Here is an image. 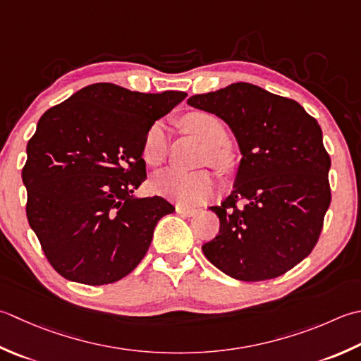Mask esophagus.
Here are the masks:
<instances>
[{"mask_svg": "<svg viewBox=\"0 0 361 361\" xmlns=\"http://www.w3.org/2000/svg\"><path fill=\"white\" fill-rule=\"evenodd\" d=\"M175 209H176V213L181 214V216H186V217H190V216H195L197 214V209L195 208H188V207H183V204H176Z\"/></svg>", "mask_w": 361, "mask_h": 361, "instance_id": "esophagus-1", "label": "esophagus"}]
</instances>
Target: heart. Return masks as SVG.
<instances>
[{"instance_id":"1","label":"heart","mask_w":361,"mask_h":361,"mask_svg":"<svg viewBox=\"0 0 361 361\" xmlns=\"http://www.w3.org/2000/svg\"><path fill=\"white\" fill-rule=\"evenodd\" d=\"M183 128L199 137L208 147L207 159L211 166L227 169L230 166L228 153L221 145L227 140V133L221 120L208 112H190L181 120ZM167 136L162 123L152 125L144 136L142 158L150 166H159L166 158ZM154 192L164 195L185 207H194L207 202L214 194L216 185L207 172L186 173L176 169H166L154 175L152 181Z\"/></svg>"}]
</instances>
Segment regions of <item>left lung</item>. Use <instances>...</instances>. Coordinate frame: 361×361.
Instances as JSON below:
<instances>
[{
	"label": "left lung",
	"mask_w": 361,
	"mask_h": 361,
	"mask_svg": "<svg viewBox=\"0 0 361 361\" xmlns=\"http://www.w3.org/2000/svg\"><path fill=\"white\" fill-rule=\"evenodd\" d=\"M222 118L241 159L231 194L211 207L219 235L202 250L219 271L244 281L275 279L310 255L330 204V157L302 106L250 82L188 98Z\"/></svg>",
	"instance_id": "obj_1"
}]
</instances>
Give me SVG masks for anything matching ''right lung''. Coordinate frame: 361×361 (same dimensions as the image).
<instances>
[{
    "label": "right lung",
    "instance_id": "add662e5",
    "mask_svg": "<svg viewBox=\"0 0 361 361\" xmlns=\"http://www.w3.org/2000/svg\"><path fill=\"white\" fill-rule=\"evenodd\" d=\"M186 95L97 82L40 117L21 172L26 216L62 277L114 283L145 257L158 221L175 208L134 194L147 178L144 136Z\"/></svg>",
    "mask_w": 361,
    "mask_h": 361
}]
</instances>
